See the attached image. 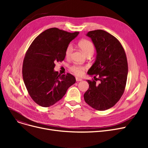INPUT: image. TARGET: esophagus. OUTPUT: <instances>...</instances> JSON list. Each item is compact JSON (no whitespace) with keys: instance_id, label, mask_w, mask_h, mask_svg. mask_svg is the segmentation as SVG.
<instances>
[{"instance_id":"1","label":"esophagus","mask_w":148,"mask_h":148,"mask_svg":"<svg viewBox=\"0 0 148 148\" xmlns=\"http://www.w3.org/2000/svg\"><path fill=\"white\" fill-rule=\"evenodd\" d=\"M75 79H76V81H77V82H80V81L82 80V79L79 78V77H75Z\"/></svg>"}]
</instances>
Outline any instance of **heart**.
I'll list each match as a JSON object with an SVG mask.
<instances>
[{
    "label": "heart",
    "instance_id": "heart-1",
    "mask_svg": "<svg viewBox=\"0 0 148 148\" xmlns=\"http://www.w3.org/2000/svg\"><path fill=\"white\" fill-rule=\"evenodd\" d=\"M79 47L82 50V51L86 54V55H89V54H92L94 53L95 50V46L89 40H82L78 44ZM73 45L71 44H69L65 49V57L68 58L71 56V54L73 52ZM86 69V66L85 65H79V64H73L69 67L70 71L73 72L74 74L78 76H81L83 74L84 70Z\"/></svg>",
    "mask_w": 148,
    "mask_h": 148
}]
</instances>
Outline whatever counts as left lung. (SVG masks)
I'll list each match as a JSON object with an SVG mask.
<instances>
[{"label":"left lung","instance_id":"left-lung-1","mask_svg":"<svg viewBox=\"0 0 148 148\" xmlns=\"http://www.w3.org/2000/svg\"><path fill=\"white\" fill-rule=\"evenodd\" d=\"M86 35L91 38L97 54L88 72L94 80H87L89 88L84 99L92 108L103 111L113 107L123 94L128 75L127 59L121 42L109 33L95 30Z\"/></svg>","mask_w":148,"mask_h":148}]
</instances>
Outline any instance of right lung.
<instances>
[{
    "label": "right lung",
    "mask_w": 148,
    "mask_h": 148,
    "mask_svg": "<svg viewBox=\"0 0 148 148\" xmlns=\"http://www.w3.org/2000/svg\"><path fill=\"white\" fill-rule=\"evenodd\" d=\"M79 34L50 28L39 35L27 50L23 78L29 95L39 106L48 107L54 104L75 83L72 74L61 75L54 68L56 62L64 60L66 47Z\"/></svg>",
    "instance_id": "right-lung-1"
}]
</instances>
